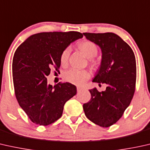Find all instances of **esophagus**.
<instances>
[{
    "instance_id": "esophagus-1",
    "label": "esophagus",
    "mask_w": 150,
    "mask_h": 150,
    "mask_svg": "<svg viewBox=\"0 0 150 150\" xmlns=\"http://www.w3.org/2000/svg\"><path fill=\"white\" fill-rule=\"evenodd\" d=\"M76 89H77V92H80V91L82 90V88H80V87H77Z\"/></svg>"
}]
</instances>
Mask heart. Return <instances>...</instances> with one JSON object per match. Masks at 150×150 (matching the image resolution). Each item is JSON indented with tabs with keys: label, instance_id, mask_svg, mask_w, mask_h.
Segmentation results:
<instances>
[{
	"label": "heart",
	"instance_id": "obj_1",
	"mask_svg": "<svg viewBox=\"0 0 150 150\" xmlns=\"http://www.w3.org/2000/svg\"><path fill=\"white\" fill-rule=\"evenodd\" d=\"M78 48L81 51L86 57L91 59V65L93 68H98L99 63L98 61L93 60L92 58L96 57L98 53V47L95 42L91 40H83L78 44ZM70 49L67 47L62 52L60 55V63L63 66L68 64L70 57ZM91 74L89 71L86 70H76L71 69L66 71L64 74V79L68 82L77 86H81L86 80L89 79Z\"/></svg>",
	"mask_w": 150,
	"mask_h": 150
}]
</instances>
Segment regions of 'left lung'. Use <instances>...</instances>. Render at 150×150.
Returning <instances> with one entry per match:
<instances>
[{
	"instance_id": "8db88e82",
	"label": "left lung",
	"mask_w": 150,
	"mask_h": 150,
	"mask_svg": "<svg viewBox=\"0 0 150 150\" xmlns=\"http://www.w3.org/2000/svg\"><path fill=\"white\" fill-rule=\"evenodd\" d=\"M100 47V68L93 82L107 84L105 91L89 90L90 101L83 104L86 116L91 122L106 128L118 122L131 103L135 91L137 67L131 47L112 32L83 33Z\"/></svg>"
}]
</instances>
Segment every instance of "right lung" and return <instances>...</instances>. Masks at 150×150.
Here are the masks:
<instances>
[{
    "mask_svg": "<svg viewBox=\"0 0 150 150\" xmlns=\"http://www.w3.org/2000/svg\"><path fill=\"white\" fill-rule=\"evenodd\" d=\"M79 32H41L30 36L15 52L12 63L15 95L19 105L36 125L47 126L62 116L64 104L76 94L69 82L53 86L47 76L59 70L60 55L71 42L81 38Z\"/></svg>",
    "mask_w": 150,
    "mask_h": 150,
    "instance_id": "add662e5",
    "label": "right lung"
}]
</instances>
